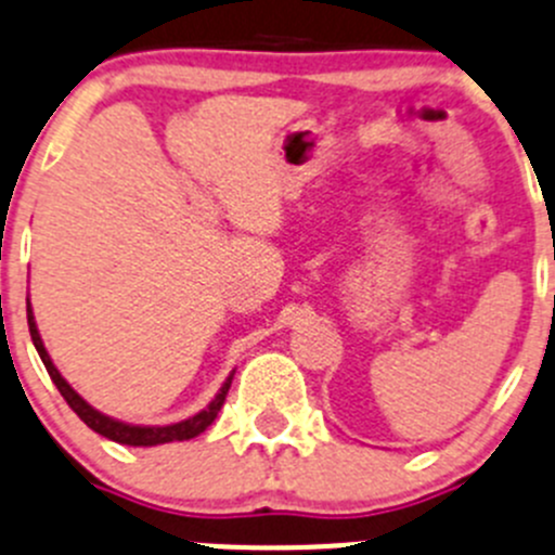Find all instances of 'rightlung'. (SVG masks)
Segmentation results:
<instances>
[{
	"instance_id": "add662e5",
	"label": "right lung",
	"mask_w": 555,
	"mask_h": 555,
	"mask_svg": "<svg viewBox=\"0 0 555 555\" xmlns=\"http://www.w3.org/2000/svg\"><path fill=\"white\" fill-rule=\"evenodd\" d=\"M26 320H29V333H31V341H35L37 354H40V360H42V365H46L48 376H51L53 385L59 387V392H62L64 401L69 403V409L78 414L80 421H83L86 426L91 428V431L102 434V437L113 439V442H118V444H129V448H154V444L184 442V439H195L197 434H203L208 426H211L214 421H217L219 409H222L224 398H228L233 374L228 376V382H224L222 390L217 392V398H214V401L208 403L203 412H197L195 417H190V421L173 423V426H129V423H118V421H113V417H105L102 412H96V409H91L89 403H86L83 398H80L78 392H75L73 387L64 382V376L59 374V369L53 365V360L48 358L46 347H42V338H40V333H37L35 314H31L29 300H26Z\"/></svg>"
}]
</instances>
